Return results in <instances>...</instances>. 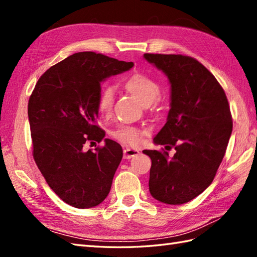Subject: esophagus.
I'll use <instances>...</instances> for the list:
<instances>
[{
    "label": "esophagus",
    "instance_id": "esophagus-1",
    "mask_svg": "<svg viewBox=\"0 0 257 257\" xmlns=\"http://www.w3.org/2000/svg\"><path fill=\"white\" fill-rule=\"evenodd\" d=\"M138 155H139V151L136 150V149H129V148L123 149V158H124V159H132L133 157H136Z\"/></svg>",
    "mask_w": 257,
    "mask_h": 257
}]
</instances>
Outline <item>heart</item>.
<instances>
[{"mask_svg": "<svg viewBox=\"0 0 257 257\" xmlns=\"http://www.w3.org/2000/svg\"><path fill=\"white\" fill-rule=\"evenodd\" d=\"M123 88L143 106H149L158 99L161 94V87L155 79L148 75L135 73L122 79ZM113 103V90L110 86H103L97 96V110L102 116H108L111 112ZM112 137L125 146L136 147L140 144V130L128 125H121L112 132Z\"/></svg>", "mask_w": 257, "mask_h": 257, "instance_id": "heart-1", "label": "heart"}]
</instances>
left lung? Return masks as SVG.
Here are the masks:
<instances>
[{
	"label": "left lung",
	"instance_id": "obj_1",
	"mask_svg": "<svg viewBox=\"0 0 257 257\" xmlns=\"http://www.w3.org/2000/svg\"><path fill=\"white\" fill-rule=\"evenodd\" d=\"M171 84V108L154 141L176 149L144 150L151 159L149 191L158 201L183 204L214 179L230 140L233 121L224 90L195 58L174 54H145Z\"/></svg>",
	"mask_w": 257,
	"mask_h": 257
}]
</instances>
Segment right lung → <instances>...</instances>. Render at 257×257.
<instances>
[{"mask_svg": "<svg viewBox=\"0 0 257 257\" xmlns=\"http://www.w3.org/2000/svg\"><path fill=\"white\" fill-rule=\"evenodd\" d=\"M133 66L94 52L75 53L48 68L30 97L33 158L50 188L77 209L100 204L110 191L121 146L110 139L95 151L84 146L105 137L96 123L100 83Z\"/></svg>", "mask_w": 257, "mask_h": 257, "instance_id": "add662e5", "label": "right lung"}]
</instances>
